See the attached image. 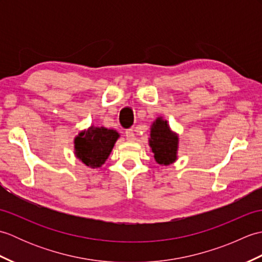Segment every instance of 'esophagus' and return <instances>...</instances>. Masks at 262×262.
<instances>
[{
  "label": "esophagus",
  "mask_w": 262,
  "mask_h": 262,
  "mask_svg": "<svg viewBox=\"0 0 262 262\" xmlns=\"http://www.w3.org/2000/svg\"><path fill=\"white\" fill-rule=\"evenodd\" d=\"M125 135H126V138L128 141H134L135 140V133H134V129H133V128L127 129L125 132Z\"/></svg>",
  "instance_id": "34e87169"
}]
</instances>
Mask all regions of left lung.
Returning <instances> with one entry per match:
<instances>
[{
  "mask_svg": "<svg viewBox=\"0 0 262 262\" xmlns=\"http://www.w3.org/2000/svg\"><path fill=\"white\" fill-rule=\"evenodd\" d=\"M149 145L152 147L155 161L159 164L169 165L177 159L178 137L172 133L168 122L162 119H157L151 129Z\"/></svg>",
  "mask_w": 262,
  "mask_h": 262,
  "instance_id": "8db88e82",
  "label": "left lung"
}]
</instances>
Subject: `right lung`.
I'll use <instances>...</instances> for the list:
<instances>
[{
	"mask_svg": "<svg viewBox=\"0 0 262 262\" xmlns=\"http://www.w3.org/2000/svg\"><path fill=\"white\" fill-rule=\"evenodd\" d=\"M118 137V133L114 129L89 128L75 138L76 157L90 168H99L108 159Z\"/></svg>",
	"mask_w": 262,
	"mask_h": 262,
	"instance_id": "1",
	"label": "right lung"
}]
</instances>
